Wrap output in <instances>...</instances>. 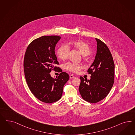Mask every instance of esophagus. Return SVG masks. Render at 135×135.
Instances as JSON below:
<instances>
[{
	"label": "esophagus",
	"instance_id": "34e87169",
	"mask_svg": "<svg viewBox=\"0 0 135 135\" xmlns=\"http://www.w3.org/2000/svg\"><path fill=\"white\" fill-rule=\"evenodd\" d=\"M75 78V76H74V75H73V74H71V75H70V78Z\"/></svg>",
	"mask_w": 135,
	"mask_h": 135
}]
</instances>
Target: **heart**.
I'll return each mask as SVG.
<instances>
[{"mask_svg":"<svg viewBox=\"0 0 135 135\" xmlns=\"http://www.w3.org/2000/svg\"><path fill=\"white\" fill-rule=\"evenodd\" d=\"M70 46L71 48L78 50L83 56H86L91 52L90 46L86 42L80 40H74L70 43ZM70 48L66 45H62L57 50V56L62 61L65 60L69 56ZM65 70L74 73H78L82 69L83 65L81 64H76L69 62L64 65Z\"/></svg>","mask_w":135,"mask_h":135,"instance_id":"b5f03b06","label":"heart"}]
</instances>
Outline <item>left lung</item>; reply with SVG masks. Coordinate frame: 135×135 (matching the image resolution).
Returning <instances> with one entry per match:
<instances>
[{"mask_svg": "<svg viewBox=\"0 0 135 135\" xmlns=\"http://www.w3.org/2000/svg\"><path fill=\"white\" fill-rule=\"evenodd\" d=\"M97 41V53L95 60L87 73L90 79L80 76L79 91L83 99L95 103L108 94L114 84L115 65L109 48L100 40Z\"/></svg>", "mask_w": 135, "mask_h": 135, "instance_id": "1", "label": "left lung"}]
</instances>
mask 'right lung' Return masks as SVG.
Segmentation results:
<instances>
[{"mask_svg":"<svg viewBox=\"0 0 135 135\" xmlns=\"http://www.w3.org/2000/svg\"><path fill=\"white\" fill-rule=\"evenodd\" d=\"M61 39L60 36H44L33 40L26 49L24 58V72L31 92L39 100L52 103L61 99L64 86L69 75L57 65L55 48ZM58 70L61 73L52 78L49 73Z\"/></svg>","mask_w":135,"mask_h":135,"instance_id":"right-lung-1","label":"right lung"}]
</instances>
